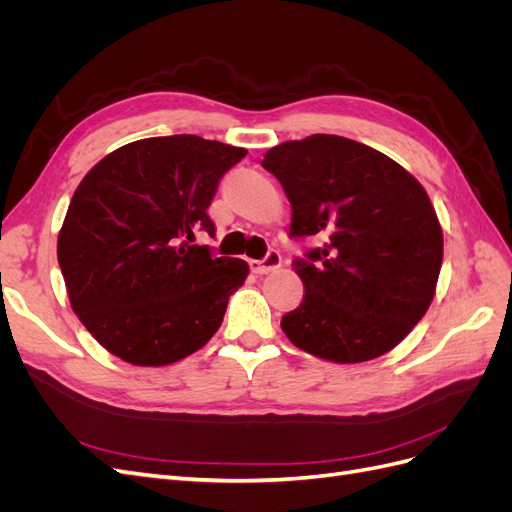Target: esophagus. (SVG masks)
Segmentation results:
<instances>
[{
    "label": "esophagus",
    "instance_id": "obj_1",
    "mask_svg": "<svg viewBox=\"0 0 512 512\" xmlns=\"http://www.w3.org/2000/svg\"><path fill=\"white\" fill-rule=\"evenodd\" d=\"M280 265H282V256L277 254V252H269L267 258H262V260H250V269H252V273H256V275L271 273V271H275Z\"/></svg>",
    "mask_w": 512,
    "mask_h": 512
}]
</instances>
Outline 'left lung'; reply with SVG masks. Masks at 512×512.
I'll use <instances>...</instances> for the list:
<instances>
[{
  "mask_svg": "<svg viewBox=\"0 0 512 512\" xmlns=\"http://www.w3.org/2000/svg\"><path fill=\"white\" fill-rule=\"evenodd\" d=\"M262 166L290 200V235L327 239L294 262L305 294L282 318L286 337L333 363L393 350L425 316L442 267V226L423 185L335 134L286 141Z\"/></svg>",
  "mask_w": 512,
  "mask_h": 512,
  "instance_id": "obj_1",
  "label": "left lung"
}]
</instances>
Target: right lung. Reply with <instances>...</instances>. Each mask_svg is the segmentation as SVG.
I'll list each match as a JSON object with an SVG mask.
<instances>
[{
	"label": "right lung",
	"instance_id": "1",
	"mask_svg": "<svg viewBox=\"0 0 512 512\" xmlns=\"http://www.w3.org/2000/svg\"><path fill=\"white\" fill-rule=\"evenodd\" d=\"M245 149L194 134L108 153L76 188L57 237L70 305L98 344L141 367L177 363L220 329L245 260L215 258L207 209Z\"/></svg>",
	"mask_w": 512,
	"mask_h": 512
}]
</instances>
